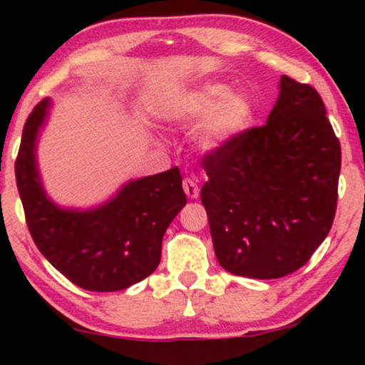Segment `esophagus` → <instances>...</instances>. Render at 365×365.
I'll return each mask as SVG.
<instances>
[{
	"mask_svg": "<svg viewBox=\"0 0 365 365\" xmlns=\"http://www.w3.org/2000/svg\"><path fill=\"white\" fill-rule=\"evenodd\" d=\"M183 190H185L188 199H197L199 197V187H197V183L192 178L183 180Z\"/></svg>",
	"mask_w": 365,
	"mask_h": 365,
	"instance_id": "obj_1",
	"label": "esophagus"
}]
</instances>
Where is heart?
<instances>
[{
    "label": "heart",
    "instance_id": "heart-1",
    "mask_svg": "<svg viewBox=\"0 0 365 365\" xmlns=\"http://www.w3.org/2000/svg\"><path fill=\"white\" fill-rule=\"evenodd\" d=\"M163 116L177 125H192L206 118L197 135V148L217 153L252 127L254 106L245 94H232L226 83L206 82L170 99Z\"/></svg>",
    "mask_w": 365,
    "mask_h": 365
}]
</instances>
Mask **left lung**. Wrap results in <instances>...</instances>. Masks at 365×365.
I'll list each match as a JSON object with an SVG mask.
<instances>
[{
    "instance_id": "8db88e82",
    "label": "left lung",
    "mask_w": 365,
    "mask_h": 365,
    "mask_svg": "<svg viewBox=\"0 0 365 365\" xmlns=\"http://www.w3.org/2000/svg\"><path fill=\"white\" fill-rule=\"evenodd\" d=\"M340 142L321 96L283 75L266 125L204 158L200 190L217 262L245 278H282L328 237Z\"/></svg>"
}]
</instances>
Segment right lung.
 I'll use <instances>...</instances> for the list:
<instances>
[{
  "label": "right lung",
  "instance_id": "add662e5",
  "mask_svg": "<svg viewBox=\"0 0 365 365\" xmlns=\"http://www.w3.org/2000/svg\"><path fill=\"white\" fill-rule=\"evenodd\" d=\"M44 99L25 121L16 187L37 249L70 282L91 292L125 290L153 273L175 216L187 204L180 170L128 180L94 207H63L44 190L37 140L49 118Z\"/></svg>",
  "mask_w": 365,
  "mask_h": 365
}]
</instances>
